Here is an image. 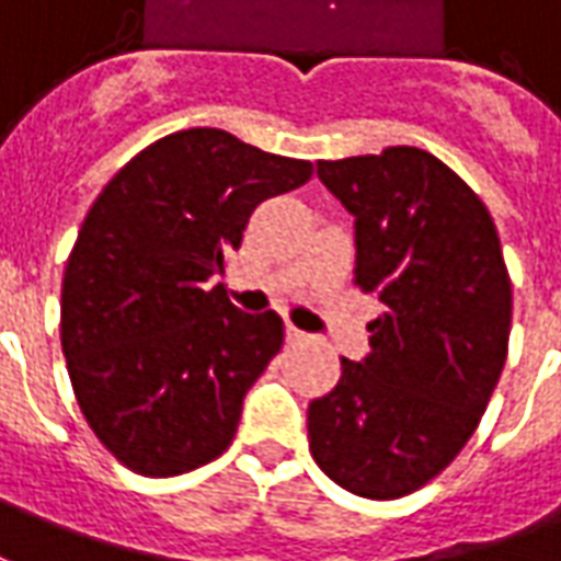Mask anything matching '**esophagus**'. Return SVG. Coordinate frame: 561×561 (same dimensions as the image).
I'll list each match as a JSON object with an SVG mask.
<instances>
[{
    "label": "esophagus",
    "instance_id": "34e87169",
    "mask_svg": "<svg viewBox=\"0 0 561 561\" xmlns=\"http://www.w3.org/2000/svg\"><path fill=\"white\" fill-rule=\"evenodd\" d=\"M285 340H288V343H307L309 334L307 331H300V328H294V324H288V328H285Z\"/></svg>",
    "mask_w": 561,
    "mask_h": 561
}]
</instances>
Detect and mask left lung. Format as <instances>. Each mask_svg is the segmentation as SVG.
<instances>
[{
  "instance_id": "1",
  "label": "left lung",
  "mask_w": 561,
  "mask_h": 561,
  "mask_svg": "<svg viewBox=\"0 0 561 561\" xmlns=\"http://www.w3.org/2000/svg\"><path fill=\"white\" fill-rule=\"evenodd\" d=\"M355 218L370 352L309 403V453L336 485L389 501L434 480L480 425L507 362L513 291L483 199L410 145L319 160Z\"/></svg>"
}]
</instances>
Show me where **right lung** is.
<instances>
[{
	"label": "right lung",
	"mask_w": 561,
	"mask_h": 561,
	"mask_svg": "<svg viewBox=\"0 0 561 561\" xmlns=\"http://www.w3.org/2000/svg\"><path fill=\"white\" fill-rule=\"evenodd\" d=\"M309 175V160L194 127L148 145L93 199L62 273L60 343L88 425L130 471L175 477L230 446L285 324L240 312L209 279L254 209Z\"/></svg>",
	"instance_id": "obj_1"
}]
</instances>
